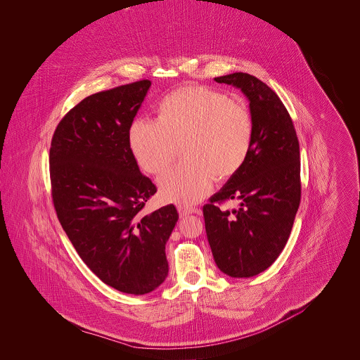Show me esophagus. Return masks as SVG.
<instances>
[{
	"label": "esophagus",
	"mask_w": 360,
	"mask_h": 360,
	"mask_svg": "<svg viewBox=\"0 0 360 360\" xmlns=\"http://www.w3.org/2000/svg\"><path fill=\"white\" fill-rule=\"evenodd\" d=\"M177 210H179V214H180L181 217H184V216H187V214H191V213L198 212V209H195L194 206L187 205L177 206Z\"/></svg>",
	"instance_id": "esophagus-1"
}]
</instances>
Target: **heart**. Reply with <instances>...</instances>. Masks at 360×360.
<instances>
[{
    "mask_svg": "<svg viewBox=\"0 0 360 360\" xmlns=\"http://www.w3.org/2000/svg\"><path fill=\"white\" fill-rule=\"evenodd\" d=\"M254 122L248 106L212 89L188 86L169 94L159 120L137 119L130 147L139 165L151 174L166 172L183 143L186 159L160 181L163 200L195 204L217 177L233 176L250 154Z\"/></svg>",
    "mask_w": 360,
    "mask_h": 360,
    "instance_id": "b5f03b06",
    "label": "heart"
}]
</instances>
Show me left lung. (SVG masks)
<instances>
[{
    "label": "left lung",
    "instance_id": "obj_1",
    "mask_svg": "<svg viewBox=\"0 0 360 360\" xmlns=\"http://www.w3.org/2000/svg\"><path fill=\"white\" fill-rule=\"evenodd\" d=\"M250 101L254 137L243 166L204 205L206 236L217 267L236 278L264 271L284 250L301 202L300 143L278 96L248 73L214 79ZM227 199L240 207L221 211Z\"/></svg>",
    "mask_w": 360,
    "mask_h": 360
}]
</instances>
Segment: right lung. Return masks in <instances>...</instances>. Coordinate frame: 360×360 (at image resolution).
Wrapping results in <instances>:
<instances>
[{
	"label": "right lung",
	"mask_w": 360,
	"mask_h": 360,
	"mask_svg": "<svg viewBox=\"0 0 360 360\" xmlns=\"http://www.w3.org/2000/svg\"><path fill=\"white\" fill-rule=\"evenodd\" d=\"M151 87L140 80L84 98L59 122L50 148L52 201L79 257L105 284L133 295L167 277L174 205L143 213L156 193L130 148V127Z\"/></svg>",
	"instance_id": "add662e5"
}]
</instances>
